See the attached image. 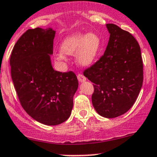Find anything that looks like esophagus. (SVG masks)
Segmentation results:
<instances>
[{
    "instance_id": "obj_1",
    "label": "esophagus",
    "mask_w": 157,
    "mask_h": 157,
    "mask_svg": "<svg viewBox=\"0 0 157 157\" xmlns=\"http://www.w3.org/2000/svg\"><path fill=\"white\" fill-rule=\"evenodd\" d=\"M77 79H78V81L80 82H84L86 80L85 76L82 75V74H78V75H77Z\"/></svg>"
}]
</instances>
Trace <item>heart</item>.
Segmentation results:
<instances>
[{"instance_id": "b5f03b06", "label": "heart", "mask_w": 157, "mask_h": 157, "mask_svg": "<svg viewBox=\"0 0 157 157\" xmlns=\"http://www.w3.org/2000/svg\"><path fill=\"white\" fill-rule=\"evenodd\" d=\"M101 47V39L96 33H77L65 38L61 44L60 51L66 56H72L77 53V62L85 66L91 65L94 62ZM56 59L58 61H63L65 57L62 54H58Z\"/></svg>"}]
</instances>
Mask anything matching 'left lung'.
<instances>
[{"label": "left lung", "instance_id": "obj_1", "mask_svg": "<svg viewBox=\"0 0 157 157\" xmlns=\"http://www.w3.org/2000/svg\"><path fill=\"white\" fill-rule=\"evenodd\" d=\"M109 40L99 59L83 71L94 86L92 102L101 116L127 113L137 99L143 82V63L136 39L114 24H107Z\"/></svg>", "mask_w": 157, "mask_h": 157}]
</instances>
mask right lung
I'll return each instance as SVG.
<instances>
[{
  "label": "right lung",
  "instance_id": "1",
  "mask_svg": "<svg viewBox=\"0 0 157 157\" xmlns=\"http://www.w3.org/2000/svg\"><path fill=\"white\" fill-rule=\"evenodd\" d=\"M52 28L27 30L15 43L10 63L21 105L33 119L46 125L63 123L71 113L78 80L73 71H55Z\"/></svg>",
  "mask_w": 157,
  "mask_h": 157
}]
</instances>
